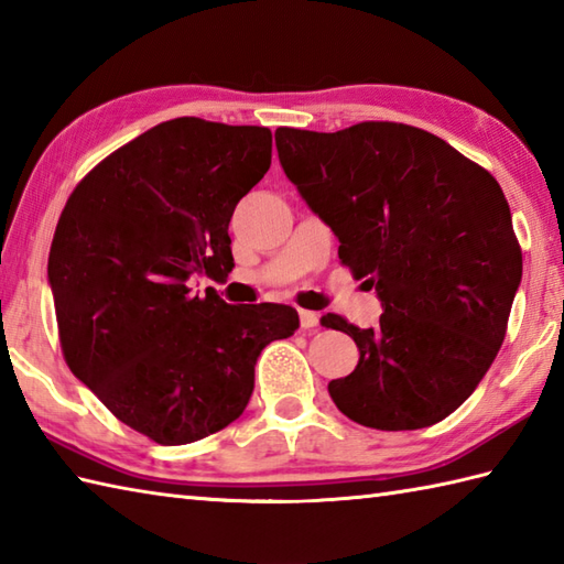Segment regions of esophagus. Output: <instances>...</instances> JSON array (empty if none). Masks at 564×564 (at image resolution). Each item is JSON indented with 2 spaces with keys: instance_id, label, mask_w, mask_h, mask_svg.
<instances>
[{
  "instance_id": "1",
  "label": "esophagus",
  "mask_w": 564,
  "mask_h": 564,
  "mask_svg": "<svg viewBox=\"0 0 564 564\" xmlns=\"http://www.w3.org/2000/svg\"><path fill=\"white\" fill-rule=\"evenodd\" d=\"M297 315H301V327L303 329L319 327V315L313 313V310H297Z\"/></svg>"
}]
</instances>
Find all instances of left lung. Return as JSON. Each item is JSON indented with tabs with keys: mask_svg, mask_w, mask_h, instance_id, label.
<instances>
[{
	"mask_svg": "<svg viewBox=\"0 0 564 564\" xmlns=\"http://www.w3.org/2000/svg\"><path fill=\"white\" fill-rule=\"evenodd\" d=\"M285 176L376 289L378 327L322 325L358 346L329 394L356 424L424 429L470 398L507 334L521 247L497 178L422 128L366 121L337 133L279 128Z\"/></svg>",
	"mask_w": 564,
	"mask_h": 564,
	"instance_id": "obj_1",
	"label": "left lung"
}]
</instances>
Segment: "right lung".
I'll list each match as a JSON object with an SVG mask.
<instances>
[{"label":"right lung","instance_id":"right-lung-1","mask_svg":"<svg viewBox=\"0 0 564 564\" xmlns=\"http://www.w3.org/2000/svg\"><path fill=\"white\" fill-rule=\"evenodd\" d=\"M271 166V130L174 118L109 154L67 198L47 257L59 346L130 429L184 446L245 412L263 346L297 329L289 305H227V225Z\"/></svg>","mask_w":564,"mask_h":564}]
</instances>
